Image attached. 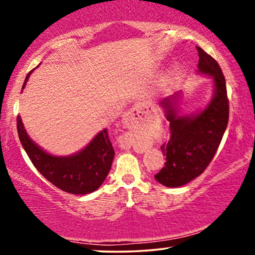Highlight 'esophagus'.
<instances>
[{
    "label": "esophagus",
    "instance_id": "1",
    "mask_svg": "<svg viewBox=\"0 0 255 255\" xmlns=\"http://www.w3.org/2000/svg\"><path fill=\"white\" fill-rule=\"evenodd\" d=\"M142 113H144V106H134L123 118V123L125 127L133 128L135 120H137V117L140 116V114ZM122 145H123V147H130L131 138L128 137V135H125V137L122 139Z\"/></svg>",
    "mask_w": 255,
    "mask_h": 255
}]
</instances>
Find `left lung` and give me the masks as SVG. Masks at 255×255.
I'll return each instance as SVG.
<instances>
[{
  "instance_id": "8db88e82",
  "label": "left lung",
  "mask_w": 255,
  "mask_h": 255,
  "mask_svg": "<svg viewBox=\"0 0 255 255\" xmlns=\"http://www.w3.org/2000/svg\"><path fill=\"white\" fill-rule=\"evenodd\" d=\"M198 71L211 75L215 95L209 106L197 115L179 116L174 103L163 100L161 104L169 121L170 138L161 151L166 155L165 167L155 180L166 187H181L200 176L214 159L229 123V99L225 78L218 62L201 47Z\"/></svg>"
}]
</instances>
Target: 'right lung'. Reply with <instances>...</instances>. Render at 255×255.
Returning a JSON list of instances; mask_svg holds the SVG:
<instances>
[{"label":"right lung","mask_w":255,"mask_h":255,"mask_svg":"<svg viewBox=\"0 0 255 255\" xmlns=\"http://www.w3.org/2000/svg\"><path fill=\"white\" fill-rule=\"evenodd\" d=\"M32 71L26 75L22 89ZM17 132L22 146L38 172L66 193H93L99 189L110 172L115 151L107 128L101 131L85 149L69 156H54L38 147L24 130L19 116H17Z\"/></svg>","instance_id":"obj_1"}]
</instances>
